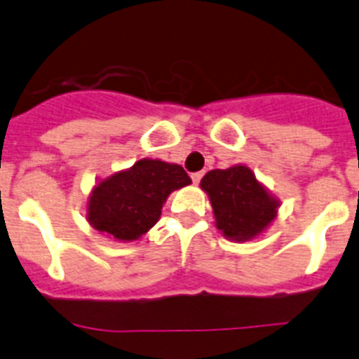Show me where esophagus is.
I'll return each mask as SVG.
<instances>
[{"label":"esophagus","instance_id":"obj_1","mask_svg":"<svg viewBox=\"0 0 359 359\" xmlns=\"http://www.w3.org/2000/svg\"><path fill=\"white\" fill-rule=\"evenodd\" d=\"M190 177H192L194 185H199V182H201V177H203V172H194Z\"/></svg>","mask_w":359,"mask_h":359}]
</instances>
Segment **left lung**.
Returning a JSON list of instances; mask_svg holds the SVG:
<instances>
[{"mask_svg":"<svg viewBox=\"0 0 359 359\" xmlns=\"http://www.w3.org/2000/svg\"><path fill=\"white\" fill-rule=\"evenodd\" d=\"M201 189L210 198L217 228L228 239H253L277 215V199L244 165L210 170L201 180Z\"/></svg>","mask_w":359,"mask_h":359,"instance_id":"8db88e82","label":"left lung"}]
</instances>
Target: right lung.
I'll use <instances>...</instances> for the list:
<instances>
[{"label": "right lung", "instance_id": "1", "mask_svg": "<svg viewBox=\"0 0 359 359\" xmlns=\"http://www.w3.org/2000/svg\"><path fill=\"white\" fill-rule=\"evenodd\" d=\"M182 165L140 160L126 172L98 183L88 207V219L98 231L133 241L151 230L172 190L189 185Z\"/></svg>", "mask_w": 359, "mask_h": 359}]
</instances>
